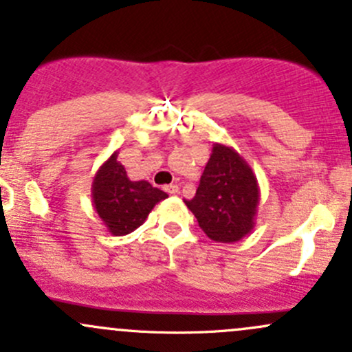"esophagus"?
<instances>
[{
    "instance_id": "obj_1",
    "label": "esophagus",
    "mask_w": 352,
    "mask_h": 352,
    "mask_svg": "<svg viewBox=\"0 0 352 352\" xmlns=\"http://www.w3.org/2000/svg\"><path fill=\"white\" fill-rule=\"evenodd\" d=\"M165 192H168L170 195H177V194H179V186H175V184L165 186Z\"/></svg>"
}]
</instances>
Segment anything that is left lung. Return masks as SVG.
I'll return each mask as SVG.
<instances>
[{
    "label": "left lung",
    "instance_id": "8db88e82",
    "mask_svg": "<svg viewBox=\"0 0 352 352\" xmlns=\"http://www.w3.org/2000/svg\"><path fill=\"white\" fill-rule=\"evenodd\" d=\"M260 186L253 168L232 146L214 143L192 201H186L207 238L236 243L254 228Z\"/></svg>",
    "mask_w": 352,
    "mask_h": 352
}]
</instances>
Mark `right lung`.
I'll return each mask as SVG.
<instances>
[{"label":"right lung","instance_id":"1","mask_svg":"<svg viewBox=\"0 0 352 352\" xmlns=\"http://www.w3.org/2000/svg\"><path fill=\"white\" fill-rule=\"evenodd\" d=\"M118 150L114 151L98 168L92 179L91 197L108 232L124 236L145 223L151 209L168 195L146 180H129L124 166L118 162Z\"/></svg>","mask_w":352,"mask_h":352}]
</instances>
